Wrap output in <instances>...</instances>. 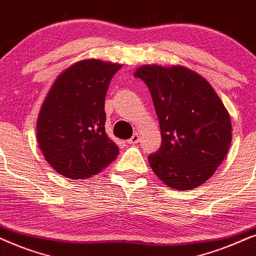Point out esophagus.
I'll return each instance as SVG.
<instances>
[{"instance_id": "1", "label": "esophagus", "mask_w": 256, "mask_h": 256, "mask_svg": "<svg viewBox=\"0 0 256 256\" xmlns=\"http://www.w3.org/2000/svg\"><path fill=\"white\" fill-rule=\"evenodd\" d=\"M139 142V134H134V136H132V137L128 139V144H131V145H134V144H137Z\"/></svg>"}]
</instances>
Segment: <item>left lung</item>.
Segmentation results:
<instances>
[{
	"label": "left lung",
	"instance_id": "8db88e82",
	"mask_svg": "<svg viewBox=\"0 0 256 256\" xmlns=\"http://www.w3.org/2000/svg\"><path fill=\"white\" fill-rule=\"evenodd\" d=\"M146 84L157 117L162 145L148 156L162 182L189 190L212 177L232 142V122L210 84L184 67H139L134 73Z\"/></svg>",
	"mask_w": 256,
	"mask_h": 256
}]
</instances>
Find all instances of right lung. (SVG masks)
I'll use <instances>...</instances> for the list:
<instances>
[{
	"instance_id": "right-lung-1",
	"label": "right lung",
	"mask_w": 256,
	"mask_h": 256,
	"mask_svg": "<svg viewBox=\"0 0 256 256\" xmlns=\"http://www.w3.org/2000/svg\"><path fill=\"white\" fill-rule=\"evenodd\" d=\"M122 64L84 60L59 76L42 104L38 142L54 170L84 180L105 169L119 148L105 132V96Z\"/></svg>"
}]
</instances>
